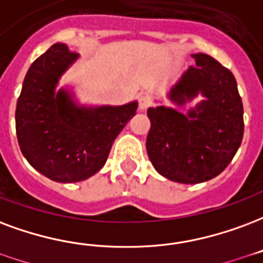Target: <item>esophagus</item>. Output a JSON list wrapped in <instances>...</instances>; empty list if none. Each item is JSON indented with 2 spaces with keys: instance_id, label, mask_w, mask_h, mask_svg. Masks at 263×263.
Returning a JSON list of instances; mask_svg holds the SVG:
<instances>
[{
  "instance_id": "1",
  "label": "esophagus",
  "mask_w": 263,
  "mask_h": 263,
  "mask_svg": "<svg viewBox=\"0 0 263 263\" xmlns=\"http://www.w3.org/2000/svg\"><path fill=\"white\" fill-rule=\"evenodd\" d=\"M138 103H139V110L141 111H145L147 108V106H149V102H147V99L145 96H139L138 97Z\"/></svg>"
}]
</instances>
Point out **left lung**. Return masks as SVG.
Instances as JSON below:
<instances>
[{"label":"left lung","instance_id":"left-lung-1","mask_svg":"<svg viewBox=\"0 0 263 263\" xmlns=\"http://www.w3.org/2000/svg\"><path fill=\"white\" fill-rule=\"evenodd\" d=\"M196 67L168 87L164 104L147 108L151 129L146 151L159 174L181 184L219 176L238 151L244 135V108L234 75L208 54H192ZM201 94L204 100L178 112Z\"/></svg>","mask_w":263,"mask_h":263}]
</instances>
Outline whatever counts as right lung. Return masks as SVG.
<instances>
[{
	"instance_id": "right-lung-1",
	"label": "right lung",
	"mask_w": 263,
	"mask_h": 263,
	"mask_svg": "<svg viewBox=\"0 0 263 263\" xmlns=\"http://www.w3.org/2000/svg\"><path fill=\"white\" fill-rule=\"evenodd\" d=\"M78 58L67 44H52L30 65L16 103L22 155L33 168L57 182H78L96 174L138 108V102L85 106L71 89H57Z\"/></svg>"
}]
</instances>
